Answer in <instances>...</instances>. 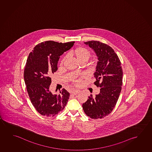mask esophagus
<instances>
[{
	"label": "esophagus",
	"instance_id": "esophagus-1",
	"mask_svg": "<svg viewBox=\"0 0 152 152\" xmlns=\"http://www.w3.org/2000/svg\"><path fill=\"white\" fill-rule=\"evenodd\" d=\"M79 91L77 90H73L71 91V94H74V95H76L77 94L79 93Z\"/></svg>",
	"mask_w": 152,
	"mask_h": 152
}]
</instances>
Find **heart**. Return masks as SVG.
<instances>
[{"label": "heart", "instance_id": "b5f03b06", "mask_svg": "<svg viewBox=\"0 0 152 152\" xmlns=\"http://www.w3.org/2000/svg\"><path fill=\"white\" fill-rule=\"evenodd\" d=\"M72 56H74L80 63L86 62L90 56V51L85 48L78 47L71 52ZM65 58H63L61 62L60 65H62L65 62ZM80 81H77V84H80Z\"/></svg>", "mask_w": 152, "mask_h": 152}]
</instances>
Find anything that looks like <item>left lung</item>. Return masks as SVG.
Returning <instances> with one entry per match:
<instances>
[{
    "label": "left lung",
    "instance_id": "8db88e82",
    "mask_svg": "<svg viewBox=\"0 0 152 152\" xmlns=\"http://www.w3.org/2000/svg\"><path fill=\"white\" fill-rule=\"evenodd\" d=\"M84 43L94 50L98 58L94 84L101 88L94 98L92 95L89 96L82 107L90 118L101 119L111 113L118 101L123 84V69L119 58L110 46L99 41Z\"/></svg>",
    "mask_w": 152,
    "mask_h": 152
}]
</instances>
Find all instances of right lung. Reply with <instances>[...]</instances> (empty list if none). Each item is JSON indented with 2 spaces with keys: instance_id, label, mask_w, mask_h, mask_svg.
Listing matches in <instances>:
<instances>
[{
  "instance_id": "right-lung-1",
  "label": "right lung",
  "mask_w": 152,
  "mask_h": 152,
  "mask_svg": "<svg viewBox=\"0 0 152 152\" xmlns=\"http://www.w3.org/2000/svg\"><path fill=\"white\" fill-rule=\"evenodd\" d=\"M74 43L45 41L35 46L28 56L24 71L25 83L31 104L42 115L55 116L68 102L69 92L62 89L61 94H53L50 86L51 75L58 70L60 56Z\"/></svg>"
}]
</instances>
